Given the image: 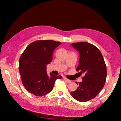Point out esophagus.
Wrapping results in <instances>:
<instances>
[{
	"label": "esophagus",
	"mask_w": 121,
	"mask_h": 121,
	"mask_svg": "<svg viewBox=\"0 0 121 121\" xmlns=\"http://www.w3.org/2000/svg\"><path fill=\"white\" fill-rule=\"evenodd\" d=\"M64 80H65V81H66L67 82H69V83H70V82H71V81H70V80H68V79H67V78H64Z\"/></svg>",
	"instance_id": "1"
}]
</instances>
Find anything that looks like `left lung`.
Returning a JSON list of instances; mask_svg holds the SVG:
<instances>
[{
  "instance_id": "left-lung-1",
  "label": "left lung",
  "mask_w": 121,
  "mask_h": 121,
  "mask_svg": "<svg viewBox=\"0 0 121 121\" xmlns=\"http://www.w3.org/2000/svg\"><path fill=\"white\" fill-rule=\"evenodd\" d=\"M71 45L80 55L77 71L84 76L82 82H76L79 86L70 94L78 101L87 102L94 98L104 87L107 76L106 65L101 52L95 45L86 42L73 43Z\"/></svg>"
}]
</instances>
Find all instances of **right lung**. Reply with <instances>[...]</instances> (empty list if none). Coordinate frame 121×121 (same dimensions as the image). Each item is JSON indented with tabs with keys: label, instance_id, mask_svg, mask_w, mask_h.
<instances>
[{
	"label": "right lung",
	"instance_id": "add662e5",
	"mask_svg": "<svg viewBox=\"0 0 121 121\" xmlns=\"http://www.w3.org/2000/svg\"><path fill=\"white\" fill-rule=\"evenodd\" d=\"M60 42L52 40L35 41L28 45L19 60V71L25 88L35 96H42L51 92L55 81L62 79L52 73L48 76L47 65L53 59L54 50Z\"/></svg>",
	"mask_w": 121,
	"mask_h": 121
}]
</instances>
